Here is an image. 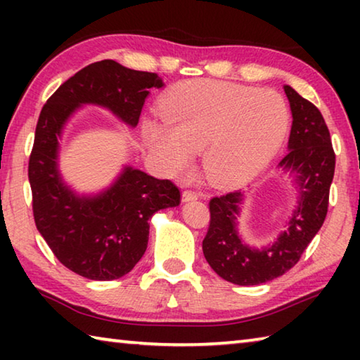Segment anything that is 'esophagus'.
<instances>
[{
	"mask_svg": "<svg viewBox=\"0 0 360 360\" xmlns=\"http://www.w3.org/2000/svg\"><path fill=\"white\" fill-rule=\"evenodd\" d=\"M182 202L187 203V202H193V200L198 198V193L197 192H192V191H184L181 195Z\"/></svg>",
	"mask_w": 360,
	"mask_h": 360,
	"instance_id": "1",
	"label": "esophagus"
}]
</instances>
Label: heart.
Instances as JSON below:
<instances>
[{"label": "heart", "mask_w": 360, "mask_h": 360, "mask_svg": "<svg viewBox=\"0 0 360 360\" xmlns=\"http://www.w3.org/2000/svg\"><path fill=\"white\" fill-rule=\"evenodd\" d=\"M158 114L166 127L144 122V136L163 169L184 176L193 154L203 152L206 178L217 187H236L262 172L281 148L289 122L275 90L210 79L174 85Z\"/></svg>", "instance_id": "heart-1"}]
</instances>
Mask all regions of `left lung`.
<instances>
[{"mask_svg":"<svg viewBox=\"0 0 360 360\" xmlns=\"http://www.w3.org/2000/svg\"><path fill=\"white\" fill-rule=\"evenodd\" d=\"M292 127L289 152L278 168L290 174L295 188V208L278 238L264 248L249 246L238 225L245 192H230L210 202L211 221L203 240L210 266L225 281L257 285L289 271L324 224L328 191L335 173V154L326 120L313 103L284 85Z\"/></svg>","mask_w":360,"mask_h":360,"instance_id":"obj_1","label":"left lung"}]
</instances>
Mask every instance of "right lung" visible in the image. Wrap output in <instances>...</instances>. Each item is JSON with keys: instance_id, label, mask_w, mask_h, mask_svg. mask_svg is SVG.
<instances>
[{"instance_id": "obj_1", "label": "right lung", "mask_w": 360, "mask_h": 360, "mask_svg": "<svg viewBox=\"0 0 360 360\" xmlns=\"http://www.w3.org/2000/svg\"><path fill=\"white\" fill-rule=\"evenodd\" d=\"M163 85L155 72L101 60L60 85L39 114L28 163L36 229L56 257L84 278L111 281L130 273L148 248L150 217L178 206L181 193L172 181L130 165L98 193H77L58 168L65 125L84 105H95L135 129L150 89Z\"/></svg>"}]
</instances>
